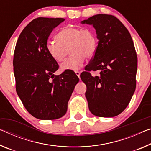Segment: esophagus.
<instances>
[{
	"mask_svg": "<svg viewBox=\"0 0 151 151\" xmlns=\"http://www.w3.org/2000/svg\"><path fill=\"white\" fill-rule=\"evenodd\" d=\"M75 74L76 75V76H78V77H79V76H80V75H81V73H80V72H78V71H75Z\"/></svg>",
	"mask_w": 151,
	"mask_h": 151,
	"instance_id": "obj_1",
	"label": "esophagus"
}]
</instances>
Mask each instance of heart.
Wrapping results in <instances>:
<instances>
[{
	"label": "heart",
	"instance_id": "heart-1",
	"mask_svg": "<svg viewBox=\"0 0 151 151\" xmlns=\"http://www.w3.org/2000/svg\"><path fill=\"white\" fill-rule=\"evenodd\" d=\"M57 42L46 44L49 54L55 60L61 63L66 59L70 50L71 56L61 65L63 70H78L86 58H91L97 49V38L90 28L67 26L57 33Z\"/></svg>",
	"mask_w": 151,
	"mask_h": 151
}]
</instances>
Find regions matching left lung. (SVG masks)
Returning <instances> with one entry per match:
<instances>
[{
	"mask_svg": "<svg viewBox=\"0 0 151 151\" xmlns=\"http://www.w3.org/2000/svg\"><path fill=\"white\" fill-rule=\"evenodd\" d=\"M96 31L98 45L81 78L87 86L85 97L90 111L98 117L121 114L136 88L137 56L130 33L116 17L99 14L83 20ZM99 71L92 76L88 71Z\"/></svg>",
	"mask_w": 151,
	"mask_h": 151,
	"instance_id": "left-lung-1",
	"label": "left lung"
}]
</instances>
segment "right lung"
I'll return each instance as SVG.
<instances>
[{"label":"right lung","instance_id":"add662e5","mask_svg":"<svg viewBox=\"0 0 151 151\" xmlns=\"http://www.w3.org/2000/svg\"><path fill=\"white\" fill-rule=\"evenodd\" d=\"M64 20L33 19L21 33L14 52L17 93L29 113L43 120L65 115L72 93L79 81L72 71L54 75L58 64L46 49L50 33Z\"/></svg>","mask_w":151,"mask_h":151}]
</instances>
